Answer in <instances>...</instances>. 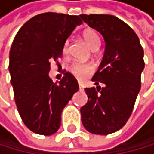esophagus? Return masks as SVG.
<instances>
[{
  "label": "esophagus",
  "mask_w": 154,
  "mask_h": 154,
  "mask_svg": "<svg viewBox=\"0 0 154 154\" xmlns=\"http://www.w3.org/2000/svg\"><path fill=\"white\" fill-rule=\"evenodd\" d=\"M79 90H83V86H82V84L81 83H79Z\"/></svg>",
  "instance_id": "esophagus-1"
}]
</instances>
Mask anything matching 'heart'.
I'll list each match as a JSON object with an SVG mask.
<instances>
[{
	"label": "heart",
	"instance_id": "obj_1",
	"mask_svg": "<svg viewBox=\"0 0 154 154\" xmlns=\"http://www.w3.org/2000/svg\"><path fill=\"white\" fill-rule=\"evenodd\" d=\"M83 39L86 41V43L89 45V47L91 50H95L97 47L99 46L100 39L98 35L96 33V32L92 29H86L85 31L82 33ZM68 48V42H65V44L63 45V53H66ZM69 72L72 75L79 79V80H84L87 76H89L90 74L94 71V66L91 63H82L75 62L73 63L68 68Z\"/></svg>",
	"mask_w": 154,
	"mask_h": 154
}]
</instances>
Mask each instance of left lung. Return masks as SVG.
<instances>
[{"mask_svg":"<svg viewBox=\"0 0 154 154\" xmlns=\"http://www.w3.org/2000/svg\"><path fill=\"white\" fill-rule=\"evenodd\" d=\"M80 17L103 35L106 43L103 60L91 79L97 87L85 89L88 102L81 108L82 122L91 133L108 135L121 129L132 114L141 89L144 50L135 32L118 17Z\"/></svg>","mask_w":154,"mask_h":154,"instance_id":"obj_1","label":"left lung"}]
</instances>
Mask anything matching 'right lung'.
I'll return each instance as SVG.
<instances>
[{"label":"right lung","mask_w":154,"mask_h":154,"mask_svg":"<svg viewBox=\"0 0 154 154\" xmlns=\"http://www.w3.org/2000/svg\"><path fill=\"white\" fill-rule=\"evenodd\" d=\"M80 24L77 15L38 14L23 25L11 45L8 68L15 103L25 125L36 134L58 131L62 111L79 90L71 73L63 71L55 84L49 71L51 62L62 57L65 41Z\"/></svg>","instance_id":"add662e5"}]
</instances>
